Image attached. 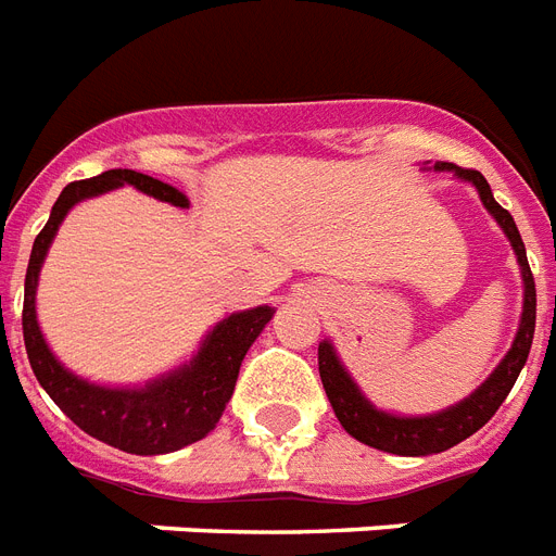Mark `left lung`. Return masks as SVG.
I'll return each mask as SVG.
<instances>
[{
    "label": "left lung",
    "instance_id": "left-lung-1",
    "mask_svg": "<svg viewBox=\"0 0 556 556\" xmlns=\"http://www.w3.org/2000/svg\"><path fill=\"white\" fill-rule=\"evenodd\" d=\"M437 172H454L459 180L477 186L479 198L485 203V208L494 215V220L503 226V232L508 235L510 247L517 252L519 273H522V287H526V299H522V318H519L517 339L510 344L508 355L496 364V370L470 393L465 402L454 404L442 413L433 416H390L384 410H376L367 399L362 396V390L350 379V372L344 370V364L339 362V355L332 350L330 341L318 344V372H321V384L327 390L332 410L339 416L341 428L348 430L350 437L364 442V445L376 447V451H388V454L399 456H428L442 454L447 447L459 445L468 437H473L488 419L500 410V404L514 388L519 370L526 367V358L531 353V341H534V324H536V287L531 266L526 257V243L519 238V229L514 224L508 208H503L494 201L491 186L477 168H462L454 163H437Z\"/></svg>",
    "mask_w": 556,
    "mask_h": 556
}]
</instances>
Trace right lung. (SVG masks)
I'll list each match as a JSON object with an SVG mask.
<instances>
[{"label": "right lung", "instance_id": "right-lung-1", "mask_svg": "<svg viewBox=\"0 0 556 556\" xmlns=\"http://www.w3.org/2000/svg\"><path fill=\"white\" fill-rule=\"evenodd\" d=\"M126 184L172 206H189V198L177 192L175 186L131 172V168H109L91 180H74L65 186L30 250L28 273H25V304H22V336H25L30 370L46 388L48 396L56 402V407L77 428L126 454L157 456L180 451L206 437L208 430H215L226 410V402L232 399L243 355L269 324L275 309L255 306V309L226 315L224 321L208 332L192 362L149 381L143 388H100L65 370L56 362V355L48 350L37 324L39 269L62 217L68 215L74 203Z\"/></svg>", "mask_w": 556, "mask_h": 556}]
</instances>
